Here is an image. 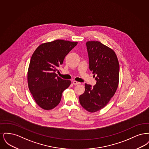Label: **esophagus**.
I'll return each instance as SVG.
<instances>
[{"mask_svg": "<svg viewBox=\"0 0 149 149\" xmlns=\"http://www.w3.org/2000/svg\"><path fill=\"white\" fill-rule=\"evenodd\" d=\"M72 83H73V84H74V85H79V84H80V83L78 82V81H72Z\"/></svg>", "mask_w": 149, "mask_h": 149, "instance_id": "1", "label": "esophagus"}]
</instances>
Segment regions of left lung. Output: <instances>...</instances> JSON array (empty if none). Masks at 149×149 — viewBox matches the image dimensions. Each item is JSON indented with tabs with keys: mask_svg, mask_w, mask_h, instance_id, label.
Here are the masks:
<instances>
[{
	"mask_svg": "<svg viewBox=\"0 0 149 149\" xmlns=\"http://www.w3.org/2000/svg\"><path fill=\"white\" fill-rule=\"evenodd\" d=\"M89 69L93 71L96 84H85L84 93L79 96L81 106L89 112L103 108L113 97L119 82L120 65L113 50L99 41L86 43Z\"/></svg>",
	"mask_w": 149,
	"mask_h": 149,
	"instance_id": "obj_1",
	"label": "left lung"
}]
</instances>
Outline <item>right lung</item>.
Returning a JSON list of instances; mask_svg holds the SVG:
<instances>
[{
	"label": "right lung",
	"mask_w": 149,
	"mask_h": 149,
	"mask_svg": "<svg viewBox=\"0 0 149 149\" xmlns=\"http://www.w3.org/2000/svg\"><path fill=\"white\" fill-rule=\"evenodd\" d=\"M77 44L57 40L40 45L32 54L27 74L29 89L36 103L43 109L56 107L63 91L70 85V80L60 78L56 71Z\"/></svg>",
	"instance_id": "1"
}]
</instances>
